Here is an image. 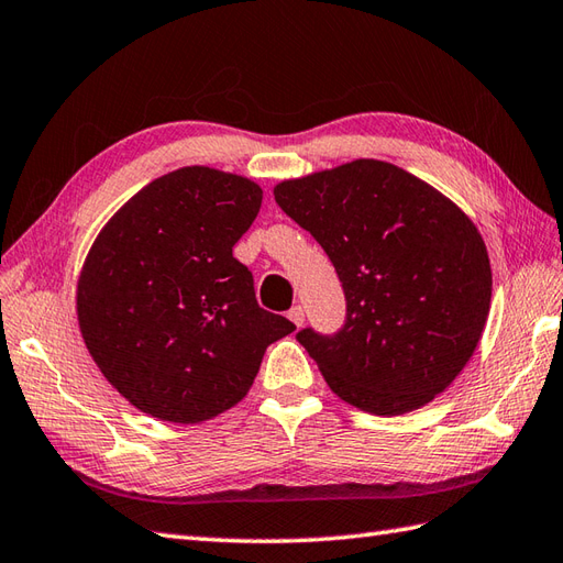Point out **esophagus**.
<instances>
[{
	"mask_svg": "<svg viewBox=\"0 0 563 563\" xmlns=\"http://www.w3.org/2000/svg\"><path fill=\"white\" fill-rule=\"evenodd\" d=\"M287 317H290V321L295 323V325H302L305 323V309L302 307H292L290 311H287Z\"/></svg>",
	"mask_w": 563,
	"mask_h": 563,
	"instance_id": "esophagus-1",
	"label": "esophagus"
}]
</instances>
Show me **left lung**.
Returning <instances> with one entry per match:
<instances>
[{"label": "left lung", "instance_id": "8db88e82", "mask_svg": "<svg viewBox=\"0 0 563 563\" xmlns=\"http://www.w3.org/2000/svg\"><path fill=\"white\" fill-rule=\"evenodd\" d=\"M273 196L343 285L341 329L297 331L333 394L374 415L439 396L473 357L492 302L487 246L473 220L382 161L283 181Z\"/></svg>", "mask_w": 563, "mask_h": 563}]
</instances>
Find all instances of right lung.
<instances>
[{
    "label": "right lung",
    "mask_w": 563,
    "mask_h": 563,
    "mask_svg": "<svg viewBox=\"0 0 563 563\" xmlns=\"http://www.w3.org/2000/svg\"><path fill=\"white\" fill-rule=\"evenodd\" d=\"M254 181L181 167L132 196L102 228L76 311L104 378L167 422H203L240 402L271 343L295 331L261 309L232 246L261 208Z\"/></svg>",
    "instance_id": "right-lung-1"
}]
</instances>
